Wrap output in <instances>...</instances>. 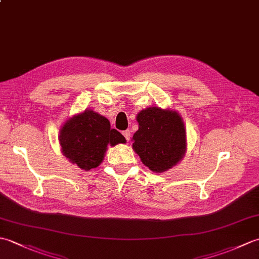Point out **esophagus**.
Wrapping results in <instances>:
<instances>
[{"instance_id":"34e87169","label":"esophagus","mask_w":259,"mask_h":259,"mask_svg":"<svg viewBox=\"0 0 259 259\" xmlns=\"http://www.w3.org/2000/svg\"><path fill=\"white\" fill-rule=\"evenodd\" d=\"M122 135L124 136V138H125V140H126V141H129V140H130L131 134H130V131H129V130H125V131H123Z\"/></svg>"}]
</instances>
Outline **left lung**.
<instances>
[{"label":"left lung","instance_id":"left-lung-1","mask_svg":"<svg viewBox=\"0 0 259 259\" xmlns=\"http://www.w3.org/2000/svg\"><path fill=\"white\" fill-rule=\"evenodd\" d=\"M139 129L133 137V149L151 171L160 174L178 164L187 151L184 120L171 109L149 107L137 114Z\"/></svg>","mask_w":259,"mask_h":259}]
</instances>
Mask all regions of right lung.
Returning <instances> with one entry per match:
<instances>
[{
	"instance_id": "add662e5",
	"label": "right lung",
	"mask_w": 259,
	"mask_h": 259,
	"mask_svg": "<svg viewBox=\"0 0 259 259\" xmlns=\"http://www.w3.org/2000/svg\"><path fill=\"white\" fill-rule=\"evenodd\" d=\"M125 141L106 117L91 109L65 120L59 134L63 156L84 171L100 166L109 145L114 147Z\"/></svg>"
}]
</instances>
